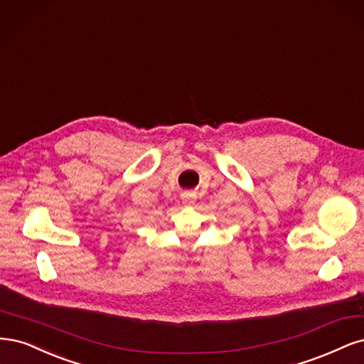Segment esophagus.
<instances>
[{
  "label": "esophagus",
  "instance_id": "esophagus-1",
  "mask_svg": "<svg viewBox=\"0 0 364 364\" xmlns=\"http://www.w3.org/2000/svg\"><path fill=\"white\" fill-rule=\"evenodd\" d=\"M181 199H183V204H184V205H192V204L195 203L196 196H195L192 192H184V193L181 195Z\"/></svg>",
  "mask_w": 364,
  "mask_h": 364
}]
</instances>
